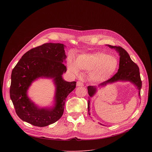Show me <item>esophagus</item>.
<instances>
[{
    "label": "esophagus",
    "instance_id": "obj_1",
    "mask_svg": "<svg viewBox=\"0 0 152 152\" xmlns=\"http://www.w3.org/2000/svg\"><path fill=\"white\" fill-rule=\"evenodd\" d=\"M76 85L77 86H83V83L80 81H78L77 82V83H76Z\"/></svg>",
    "mask_w": 152,
    "mask_h": 152
}]
</instances>
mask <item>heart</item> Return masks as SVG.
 I'll return each mask as SVG.
<instances>
[{
    "label": "heart",
    "instance_id": "1",
    "mask_svg": "<svg viewBox=\"0 0 152 152\" xmlns=\"http://www.w3.org/2000/svg\"><path fill=\"white\" fill-rule=\"evenodd\" d=\"M118 66L117 59L111 55L99 52L78 56L75 63L70 62L69 70L78 74L79 70L90 73V77L96 82H102L109 79Z\"/></svg>",
    "mask_w": 152,
    "mask_h": 152
}]
</instances>
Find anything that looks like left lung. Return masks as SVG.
I'll return each instance as SVG.
<instances>
[{
  "label": "left lung",
  "mask_w": 152,
  "mask_h": 152,
  "mask_svg": "<svg viewBox=\"0 0 152 152\" xmlns=\"http://www.w3.org/2000/svg\"><path fill=\"white\" fill-rule=\"evenodd\" d=\"M111 49H114L119 53L120 63L119 69L117 73H115L111 79H108L101 83L98 87L95 86H88V92L90 97H93L97 92V88H101L107 85L108 83H113L117 81H129L134 84L139 91V96H140V91L142 87V81L141 80L140 69L138 66L130 57L128 53L120 46H113L108 45ZM90 99L88 101V114H90ZM101 125L102 124L100 123Z\"/></svg>",
  "instance_id": "1"
}]
</instances>
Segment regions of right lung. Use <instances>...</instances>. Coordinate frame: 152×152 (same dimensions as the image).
<instances>
[{
	"label": "right lung",
	"instance_id": "add662e5",
	"mask_svg": "<svg viewBox=\"0 0 152 152\" xmlns=\"http://www.w3.org/2000/svg\"><path fill=\"white\" fill-rule=\"evenodd\" d=\"M64 46L61 43H46L25 53L12 71L10 97L15 113L24 121L45 127L57 121L62 115L65 102L76 88V82H67L62 77L67 68ZM53 78L56 86L55 106L52 108L37 107L28 97L27 90L37 78Z\"/></svg>",
	"mask_w": 152,
	"mask_h": 152
}]
</instances>
